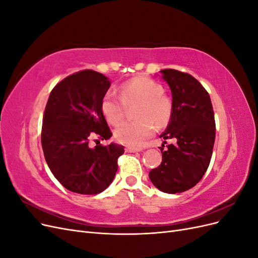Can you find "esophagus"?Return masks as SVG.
<instances>
[{
	"instance_id": "esophagus-1",
	"label": "esophagus",
	"mask_w": 258,
	"mask_h": 258,
	"mask_svg": "<svg viewBox=\"0 0 258 258\" xmlns=\"http://www.w3.org/2000/svg\"><path fill=\"white\" fill-rule=\"evenodd\" d=\"M126 152H128V153H138V152H142V148L127 146V147H126Z\"/></svg>"
}]
</instances>
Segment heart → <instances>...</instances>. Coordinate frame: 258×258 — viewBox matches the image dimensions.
<instances>
[{
    "label": "heart",
    "mask_w": 258,
    "mask_h": 258,
    "mask_svg": "<svg viewBox=\"0 0 258 258\" xmlns=\"http://www.w3.org/2000/svg\"><path fill=\"white\" fill-rule=\"evenodd\" d=\"M120 99L124 104L139 102L134 121L120 123L114 131L118 142L134 147L145 144L154 134V122L163 127L170 121L172 115L171 99L163 95L161 85L148 77H137L121 86ZM101 112L105 119L112 123H119L123 116V106L113 92H107L101 101Z\"/></svg>",
    "instance_id": "1"
}]
</instances>
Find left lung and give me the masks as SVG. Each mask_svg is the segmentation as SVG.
<instances>
[{
    "label": "left lung",
    "instance_id": "left-lung-1",
    "mask_svg": "<svg viewBox=\"0 0 258 258\" xmlns=\"http://www.w3.org/2000/svg\"><path fill=\"white\" fill-rule=\"evenodd\" d=\"M160 73L172 93V115L160 138L175 139L176 143L166 151L162 144V161L148 176L163 192H183L200 181L210 165L215 141L214 112L208 91L195 77L173 69Z\"/></svg>",
    "mask_w": 258,
    "mask_h": 258
}]
</instances>
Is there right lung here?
Segmentation results:
<instances>
[{"label":"right lung","instance_id":"1","mask_svg":"<svg viewBox=\"0 0 258 258\" xmlns=\"http://www.w3.org/2000/svg\"><path fill=\"white\" fill-rule=\"evenodd\" d=\"M111 86L106 76L85 70L66 77L51 90L45 107L42 147L45 160L61 185L82 195L106 189L118 166L123 146H89V140L112 137L101 101ZM98 141V140H97Z\"/></svg>","mask_w":258,"mask_h":258}]
</instances>
